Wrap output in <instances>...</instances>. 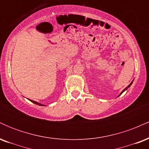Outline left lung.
Segmentation results:
<instances>
[{
    "label": "left lung",
    "instance_id": "left-lung-1",
    "mask_svg": "<svg viewBox=\"0 0 149 149\" xmlns=\"http://www.w3.org/2000/svg\"><path fill=\"white\" fill-rule=\"evenodd\" d=\"M132 83H130V84L129 85H128V86L127 87V88H125V89H124V90H123V91H122V92H121V93H120V95H121V94H122V93H123V92L124 91H125V90H127V89L128 88H130V85H132Z\"/></svg>",
    "mask_w": 149,
    "mask_h": 149
}]
</instances>
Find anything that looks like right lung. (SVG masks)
<instances>
[{"instance_id": "add662e5", "label": "right lung", "mask_w": 149, "mask_h": 149, "mask_svg": "<svg viewBox=\"0 0 149 149\" xmlns=\"http://www.w3.org/2000/svg\"><path fill=\"white\" fill-rule=\"evenodd\" d=\"M30 101H31V102H33V103L37 104V105H39V106H45V105H43V104H41L38 103V102H35V101H33V100H30Z\"/></svg>"}]
</instances>
